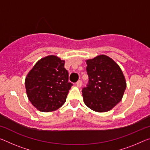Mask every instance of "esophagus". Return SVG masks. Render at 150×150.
<instances>
[{
    "label": "esophagus",
    "mask_w": 150,
    "mask_h": 150,
    "mask_svg": "<svg viewBox=\"0 0 150 150\" xmlns=\"http://www.w3.org/2000/svg\"><path fill=\"white\" fill-rule=\"evenodd\" d=\"M76 85H77V86L79 87H81V85H82V81L81 80H79L77 83H76Z\"/></svg>",
    "instance_id": "34e87169"
}]
</instances>
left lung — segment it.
<instances>
[{
    "instance_id": "8db88e82",
    "label": "left lung",
    "mask_w": 150,
    "mask_h": 150,
    "mask_svg": "<svg viewBox=\"0 0 150 150\" xmlns=\"http://www.w3.org/2000/svg\"><path fill=\"white\" fill-rule=\"evenodd\" d=\"M87 63L89 81L83 88L85 105L97 112L111 110L122 100L126 82L120 67L109 57L101 54Z\"/></svg>"
}]
</instances>
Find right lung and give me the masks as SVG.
I'll return each mask as SVG.
<instances>
[{
    "mask_svg": "<svg viewBox=\"0 0 150 150\" xmlns=\"http://www.w3.org/2000/svg\"><path fill=\"white\" fill-rule=\"evenodd\" d=\"M65 61L49 55L38 61L28 73L25 87L28 98L38 110L53 111L66 101L73 84L69 82Z\"/></svg>",
    "mask_w": 150,
    "mask_h": 150,
    "instance_id": "right-lung-1",
    "label": "right lung"
}]
</instances>
